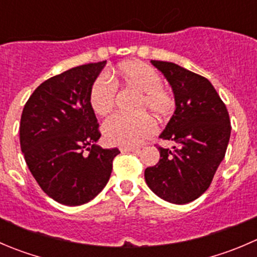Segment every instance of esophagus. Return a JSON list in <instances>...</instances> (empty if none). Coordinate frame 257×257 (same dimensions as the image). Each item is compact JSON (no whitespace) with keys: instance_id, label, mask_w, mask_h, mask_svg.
Wrapping results in <instances>:
<instances>
[{"instance_id":"esophagus-1","label":"esophagus","mask_w":257,"mask_h":257,"mask_svg":"<svg viewBox=\"0 0 257 257\" xmlns=\"http://www.w3.org/2000/svg\"><path fill=\"white\" fill-rule=\"evenodd\" d=\"M139 149L136 147H120V152H138Z\"/></svg>"}]
</instances>
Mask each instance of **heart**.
Wrapping results in <instances>:
<instances>
[{"label":"heart","mask_w":257,"mask_h":257,"mask_svg":"<svg viewBox=\"0 0 257 257\" xmlns=\"http://www.w3.org/2000/svg\"><path fill=\"white\" fill-rule=\"evenodd\" d=\"M161 75L142 61H128L115 70L108 71L93 81L89 90V105L99 116L110 113L116 98V85H123L143 93L139 111L148 110L158 118H166L173 111L174 98L162 86ZM156 132L153 119L147 114L126 116L114 114L103 124V136L109 144L134 147L141 144Z\"/></svg>","instance_id":"obj_1"}]
</instances>
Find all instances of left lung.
Instances as JSON below:
<instances>
[{"label":"left lung","mask_w":257,"mask_h":257,"mask_svg":"<svg viewBox=\"0 0 257 257\" xmlns=\"http://www.w3.org/2000/svg\"><path fill=\"white\" fill-rule=\"evenodd\" d=\"M174 94L176 110L159 138L176 143L158 147L161 158L144 172L149 188L167 202L184 205L203 195L225 158L231 123L212 84L173 62L152 60Z\"/></svg>","instance_id":"8db88e82"}]
</instances>
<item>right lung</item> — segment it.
I'll use <instances>...</instances> for the list:
<instances>
[{"mask_svg": "<svg viewBox=\"0 0 257 257\" xmlns=\"http://www.w3.org/2000/svg\"><path fill=\"white\" fill-rule=\"evenodd\" d=\"M106 61L47 79L22 110L20 144L27 167L49 197L66 206L93 200L106 186L118 148L104 149L89 90Z\"/></svg>", "mask_w": 257, "mask_h": 257, "instance_id": "add662e5", "label": "right lung"}]
</instances>
